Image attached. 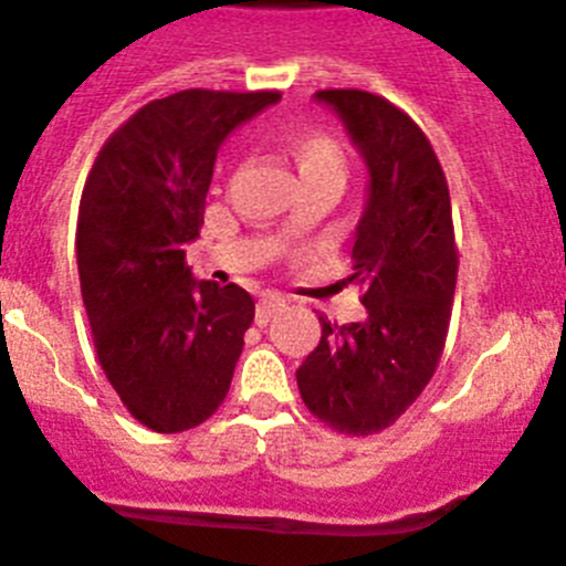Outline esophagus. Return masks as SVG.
Wrapping results in <instances>:
<instances>
[{
  "instance_id": "obj_1",
  "label": "esophagus",
  "mask_w": 566,
  "mask_h": 566,
  "mask_svg": "<svg viewBox=\"0 0 566 566\" xmlns=\"http://www.w3.org/2000/svg\"><path fill=\"white\" fill-rule=\"evenodd\" d=\"M284 310V298L282 295H262V301H259V307H256V324L259 326H268V321L273 318L276 313H282Z\"/></svg>"
}]
</instances>
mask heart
Returning a JSON list of instances; mask_svg holds the SVG:
<instances>
[{"label": "heart", "mask_w": 566, "mask_h": 566, "mask_svg": "<svg viewBox=\"0 0 566 566\" xmlns=\"http://www.w3.org/2000/svg\"><path fill=\"white\" fill-rule=\"evenodd\" d=\"M287 153L304 181L318 176L343 178V170H346V153H343V145L335 136L326 134V130L307 128L298 130V134H290Z\"/></svg>", "instance_id": "obj_1"}]
</instances>
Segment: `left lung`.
<instances>
[{
    "label": "left lung",
    "instance_id": "obj_1",
    "mask_svg": "<svg viewBox=\"0 0 566 566\" xmlns=\"http://www.w3.org/2000/svg\"><path fill=\"white\" fill-rule=\"evenodd\" d=\"M318 103L340 116L368 170L352 276L366 287V318L332 324L295 371L301 399L346 436L394 424L436 374L458 279L447 178L419 125L385 97L326 88Z\"/></svg>",
    "mask_w": 566,
    "mask_h": 566
}]
</instances>
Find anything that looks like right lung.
Returning <instances> with one entry per match:
<instances>
[{
  "mask_svg": "<svg viewBox=\"0 0 566 566\" xmlns=\"http://www.w3.org/2000/svg\"><path fill=\"white\" fill-rule=\"evenodd\" d=\"M279 92L187 88L136 111L99 150L77 214V271L97 360L136 421L198 427L223 405L253 298L198 282V240L214 158Z\"/></svg>",
  "mask_w": 566,
  "mask_h": 566,
  "instance_id": "obj_1",
  "label": "right lung"
}]
</instances>
